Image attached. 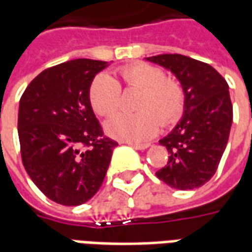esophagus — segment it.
<instances>
[{
    "mask_svg": "<svg viewBox=\"0 0 252 252\" xmlns=\"http://www.w3.org/2000/svg\"><path fill=\"white\" fill-rule=\"evenodd\" d=\"M124 143V144H128V146H131V147L136 148V150H146V148L150 147V144L148 143H144V144H137V143H132V142H121Z\"/></svg>",
    "mask_w": 252,
    "mask_h": 252,
    "instance_id": "34e87169",
    "label": "esophagus"
}]
</instances>
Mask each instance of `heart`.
Here are the masks:
<instances>
[{
	"label": "heart",
	"mask_w": 252,
	"mask_h": 252,
	"mask_svg": "<svg viewBox=\"0 0 252 252\" xmlns=\"http://www.w3.org/2000/svg\"><path fill=\"white\" fill-rule=\"evenodd\" d=\"M120 77L126 89L140 90L133 115L120 113L105 123L110 136L132 143L147 142L159 131L160 124L171 126L184 112L185 94L175 79L164 77V71L150 63L137 62L121 67ZM121 88L109 74H98L89 89V99L93 110L109 117L119 109Z\"/></svg>",
	"instance_id": "b5f03b06"
}]
</instances>
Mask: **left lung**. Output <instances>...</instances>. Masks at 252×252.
I'll list each match as a JSON object with an SVG mask.
<instances>
[{
    "mask_svg": "<svg viewBox=\"0 0 252 252\" xmlns=\"http://www.w3.org/2000/svg\"><path fill=\"white\" fill-rule=\"evenodd\" d=\"M146 61L173 72L185 94L182 119L159 140L169 159L157 177L174 189L200 188L215 175L227 147L233 117L227 81L211 64L180 54Z\"/></svg>",
    "mask_w": 252,
    "mask_h": 252,
    "instance_id": "obj_1",
    "label": "left lung"
}]
</instances>
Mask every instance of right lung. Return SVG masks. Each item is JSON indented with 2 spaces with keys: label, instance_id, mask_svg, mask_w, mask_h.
I'll return each instance as SVG.
<instances>
[{
  "label": "right lung",
  "instance_id": "right-lung-1",
  "mask_svg": "<svg viewBox=\"0 0 252 252\" xmlns=\"http://www.w3.org/2000/svg\"><path fill=\"white\" fill-rule=\"evenodd\" d=\"M108 62L74 59L41 71L20 98L19 139L27 173L61 205L89 201L102 185L115 140L104 137L89 99Z\"/></svg>",
  "mask_w": 252,
  "mask_h": 252
}]
</instances>
